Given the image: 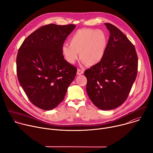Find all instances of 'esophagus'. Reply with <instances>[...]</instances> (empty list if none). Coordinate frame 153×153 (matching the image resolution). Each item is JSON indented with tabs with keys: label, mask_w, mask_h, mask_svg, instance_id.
Here are the masks:
<instances>
[{
	"label": "esophagus",
	"mask_w": 153,
	"mask_h": 153,
	"mask_svg": "<svg viewBox=\"0 0 153 153\" xmlns=\"http://www.w3.org/2000/svg\"><path fill=\"white\" fill-rule=\"evenodd\" d=\"M83 73V70H81L80 69H77V74L78 75H80V74H82Z\"/></svg>",
	"instance_id": "obj_1"
}]
</instances>
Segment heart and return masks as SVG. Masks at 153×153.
I'll return each mask as SVG.
<instances>
[{"mask_svg":"<svg viewBox=\"0 0 153 153\" xmlns=\"http://www.w3.org/2000/svg\"><path fill=\"white\" fill-rule=\"evenodd\" d=\"M108 44L106 34L101 30L83 28L78 30L70 38V45L65 43L62 54L68 63L74 64L79 57L83 63L94 65L103 58Z\"/></svg>","mask_w":153,"mask_h":153,"instance_id":"obj_1","label":"heart"}]
</instances>
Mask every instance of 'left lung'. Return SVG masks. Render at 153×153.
I'll return each instance as SVG.
<instances>
[{"label": "left lung", "mask_w": 153, "mask_h": 153, "mask_svg": "<svg viewBox=\"0 0 153 153\" xmlns=\"http://www.w3.org/2000/svg\"><path fill=\"white\" fill-rule=\"evenodd\" d=\"M105 25L110 33L105 54L84 74L91 102L100 110H111L127 99L136 79L138 58L134 46L119 29Z\"/></svg>", "instance_id": "1"}]
</instances>
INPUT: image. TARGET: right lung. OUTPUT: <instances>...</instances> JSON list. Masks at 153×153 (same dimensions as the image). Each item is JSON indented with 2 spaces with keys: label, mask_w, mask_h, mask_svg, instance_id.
<instances>
[{
  "label": "right lung",
  "mask_w": 153,
  "mask_h": 153,
  "mask_svg": "<svg viewBox=\"0 0 153 153\" xmlns=\"http://www.w3.org/2000/svg\"><path fill=\"white\" fill-rule=\"evenodd\" d=\"M73 24L43 26L28 36L16 58L19 82L31 102L44 110L64 99L77 68L64 59L62 48Z\"/></svg>",
  "instance_id": "obj_1"
}]
</instances>
